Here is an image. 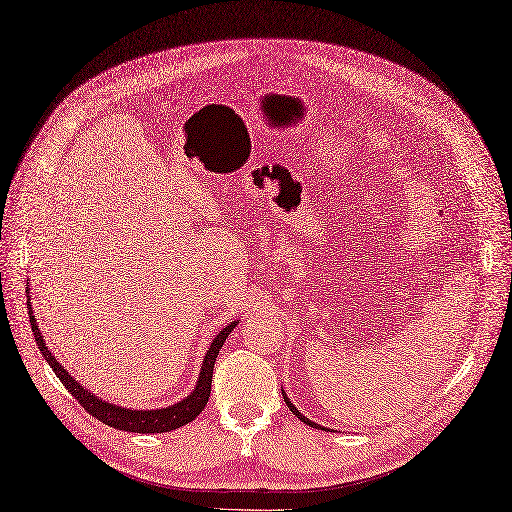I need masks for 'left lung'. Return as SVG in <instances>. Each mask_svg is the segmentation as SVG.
<instances>
[{
  "label": "left lung",
  "instance_id": "1",
  "mask_svg": "<svg viewBox=\"0 0 512 512\" xmlns=\"http://www.w3.org/2000/svg\"><path fill=\"white\" fill-rule=\"evenodd\" d=\"M281 394H284V400H286V404H288V409H290V411H292V413H294V415H296L298 419H301V421H305V424H307V426H311V428H320V426H317V424H313V421H311V419H307V417H305L303 413H298V409L294 407V404L290 402V398L286 396V392H284V387H281ZM322 430H326V428H322Z\"/></svg>",
  "mask_w": 512,
  "mask_h": 512
}]
</instances>
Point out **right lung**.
Segmentation results:
<instances>
[{"instance_id":"right-lung-1","label":"right lung","mask_w":512,"mask_h":512,"mask_svg":"<svg viewBox=\"0 0 512 512\" xmlns=\"http://www.w3.org/2000/svg\"><path fill=\"white\" fill-rule=\"evenodd\" d=\"M29 309V322H31V332L35 334V343H38V349L42 351L44 360L50 364V368L55 370V375L61 379V383L65 385V390L72 394L82 407L91 413L95 419L103 421L105 426L116 428V430H125V432H139V434H158V432H171L175 428H182L186 424H190L192 419H197V415L205 409V404L209 400L211 394V377H214V364L216 358L220 354V349L226 341L228 334L233 332V328L239 324L231 322L226 328H222L214 343L207 347V354L203 358V366L199 373V381L195 392H190V396H186L184 400L171 404L167 409H150V411H133V409H125L118 407V404H112L108 400H101L99 396L91 394V390H86L84 385H80L67 370L59 364V360L55 358V354L48 349L42 332L38 328V322H35V315Z\"/></svg>"}]
</instances>
